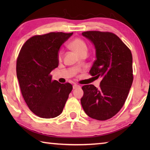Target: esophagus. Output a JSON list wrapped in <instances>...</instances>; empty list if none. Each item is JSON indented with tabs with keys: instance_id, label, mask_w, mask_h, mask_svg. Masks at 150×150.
Listing matches in <instances>:
<instances>
[{
	"instance_id": "esophagus-1",
	"label": "esophagus",
	"mask_w": 150,
	"mask_h": 150,
	"mask_svg": "<svg viewBox=\"0 0 150 150\" xmlns=\"http://www.w3.org/2000/svg\"><path fill=\"white\" fill-rule=\"evenodd\" d=\"M78 88H80V86H79L78 84H73V89H77Z\"/></svg>"
}]
</instances>
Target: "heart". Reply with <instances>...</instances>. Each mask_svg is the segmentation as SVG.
Listing matches in <instances>:
<instances>
[{
  "label": "heart",
  "mask_w": 150,
  "mask_h": 150,
  "mask_svg": "<svg viewBox=\"0 0 150 150\" xmlns=\"http://www.w3.org/2000/svg\"><path fill=\"white\" fill-rule=\"evenodd\" d=\"M71 48L74 50L78 55L80 56L82 55H87L88 52V46L84 40H82L80 38L75 39L70 44ZM63 55V52L62 50H60L57 55V58L59 60L62 59Z\"/></svg>",
  "instance_id": "obj_1"
}]
</instances>
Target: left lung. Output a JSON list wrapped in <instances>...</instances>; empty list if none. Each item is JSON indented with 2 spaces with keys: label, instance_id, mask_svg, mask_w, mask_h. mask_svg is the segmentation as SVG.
Listing matches in <instances>:
<instances>
[{
  "label": "left lung",
  "instance_id": "left-lung-1",
  "mask_svg": "<svg viewBox=\"0 0 150 150\" xmlns=\"http://www.w3.org/2000/svg\"><path fill=\"white\" fill-rule=\"evenodd\" d=\"M82 35L93 43L96 60L90 74L103 78L100 87L93 84L82 87L81 99L85 113L98 120L110 119L124 106L132 86L133 76L131 51L115 34L89 31Z\"/></svg>",
  "mask_w": 150,
  "mask_h": 150
}]
</instances>
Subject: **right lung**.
I'll return each mask as SVG.
<instances>
[{"label":"right lung","instance_id":"add662e5","mask_svg":"<svg viewBox=\"0 0 150 150\" xmlns=\"http://www.w3.org/2000/svg\"><path fill=\"white\" fill-rule=\"evenodd\" d=\"M73 33L51 32L30 38L22 46L16 71L24 99L30 110L44 119L62 112L73 86L52 81L51 71L57 68L60 47Z\"/></svg>","mask_w":150,"mask_h":150}]
</instances>
